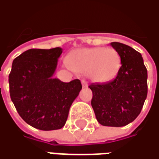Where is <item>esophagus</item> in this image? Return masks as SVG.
<instances>
[{"label": "esophagus", "instance_id": "esophagus-1", "mask_svg": "<svg viewBox=\"0 0 159 159\" xmlns=\"http://www.w3.org/2000/svg\"><path fill=\"white\" fill-rule=\"evenodd\" d=\"M82 85H83L84 88H87L88 87V83L85 80H82Z\"/></svg>", "mask_w": 159, "mask_h": 159}]
</instances>
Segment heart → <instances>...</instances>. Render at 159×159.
Masks as SVG:
<instances>
[{
    "mask_svg": "<svg viewBox=\"0 0 159 159\" xmlns=\"http://www.w3.org/2000/svg\"><path fill=\"white\" fill-rule=\"evenodd\" d=\"M66 63L75 73L88 74L93 82L103 84L116 77L121 68V57L112 48H79L68 55Z\"/></svg>",
    "mask_w": 159,
    "mask_h": 159,
    "instance_id": "b5f03b06",
    "label": "heart"
}]
</instances>
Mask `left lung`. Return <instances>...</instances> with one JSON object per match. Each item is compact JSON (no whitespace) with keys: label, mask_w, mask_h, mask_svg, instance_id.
<instances>
[{"label":"left lung","mask_w":159,"mask_h":159,"mask_svg":"<svg viewBox=\"0 0 159 159\" xmlns=\"http://www.w3.org/2000/svg\"><path fill=\"white\" fill-rule=\"evenodd\" d=\"M120 54L121 68L116 78L92 84L91 106L100 125L122 127L133 122L147 97V70L141 54L124 43H111Z\"/></svg>","instance_id":"1"}]
</instances>
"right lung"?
<instances>
[{"label":"right lung","mask_w":159,"mask_h":159,"mask_svg":"<svg viewBox=\"0 0 159 159\" xmlns=\"http://www.w3.org/2000/svg\"><path fill=\"white\" fill-rule=\"evenodd\" d=\"M62 48H31L14 59L8 75L10 98L20 117L42 130L65 125L72 102L82 89L80 80L54 78Z\"/></svg>","instance_id":"right-lung-1"}]
</instances>
